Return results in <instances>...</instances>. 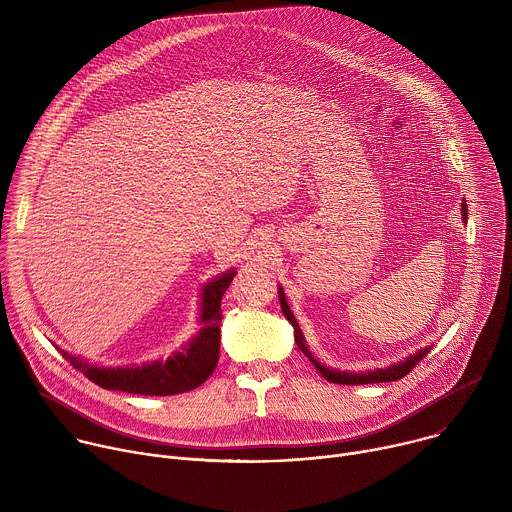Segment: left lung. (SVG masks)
Returning <instances> with one entry per match:
<instances>
[{"label": "left lung", "instance_id": "left-lung-1", "mask_svg": "<svg viewBox=\"0 0 512 512\" xmlns=\"http://www.w3.org/2000/svg\"><path fill=\"white\" fill-rule=\"evenodd\" d=\"M462 218H464V221L468 218V206H466V202H462ZM279 302H281V312H283V316L287 318V322H289L291 326H294V338H296L298 348H300L306 356H310V360L314 362V367L318 369V373H320L326 381L336 383V385H371V383H391V381H399V379H403L405 375H409L411 369L415 367V364H417L419 360H423L425 354L431 350V346H425L423 350H417L415 354H411V356L405 358L403 362L393 364V367H389V369L373 371V373H340V371H330L328 367H324V364H320V362L312 356V352L308 350L306 340H304V334H302V330H300V326H298L294 314H291V310H289V306H287V302H285V296H283V289H281V287H279Z\"/></svg>", "mask_w": 512, "mask_h": 512}]
</instances>
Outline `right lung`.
<instances>
[{"label":"right lung","mask_w":512,"mask_h":512,"mask_svg":"<svg viewBox=\"0 0 512 512\" xmlns=\"http://www.w3.org/2000/svg\"><path fill=\"white\" fill-rule=\"evenodd\" d=\"M235 271H229L218 279L204 285L202 291V330L198 336L186 344L180 352L170 356L166 362L158 360L143 367L127 369H101L85 362L79 356H72L64 350L62 356L81 371L89 381L103 389L125 391L133 395H178L200 387L214 371L221 352V300L229 289Z\"/></svg>","instance_id":"right-lung-1"}]
</instances>
